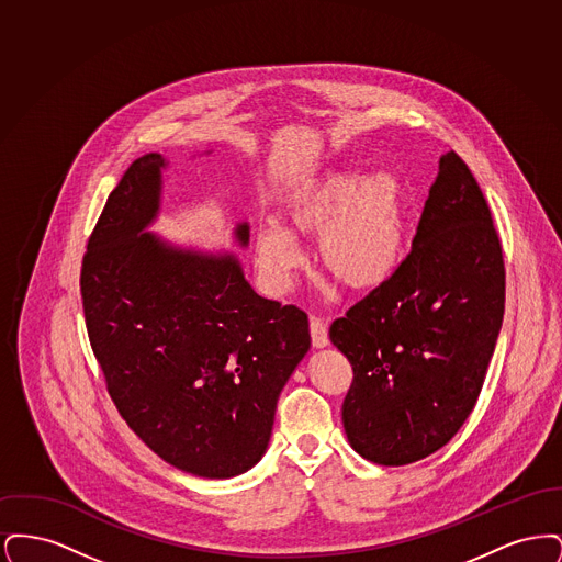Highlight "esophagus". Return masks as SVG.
<instances>
[{
    "label": "esophagus",
    "instance_id": "obj_1",
    "mask_svg": "<svg viewBox=\"0 0 562 562\" xmlns=\"http://www.w3.org/2000/svg\"><path fill=\"white\" fill-rule=\"evenodd\" d=\"M310 333H312V346L316 349L326 348L328 341V328L321 318H312L310 321Z\"/></svg>",
    "mask_w": 562,
    "mask_h": 562
}]
</instances>
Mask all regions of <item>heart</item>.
<instances>
[{
  "instance_id": "1",
  "label": "heart",
  "mask_w": 562,
  "mask_h": 562,
  "mask_svg": "<svg viewBox=\"0 0 562 562\" xmlns=\"http://www.w3.org/2000/svg\"><path fill=\"white\" fill-rule=\"evenodd\" d=\"M411 195L396 172L324 170L294 191L286 221L294 234L318 238V261L349 291H374L401 268L408 241ZM257 268L273 293L293 284L303 252L293 234L263 223L255 238Z\"/></svg>"
}]
</instances>
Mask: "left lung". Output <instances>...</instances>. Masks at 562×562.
Instances as JSON below:
<instances>
[{"instance_id":"left-lung-1","label":"left lung","mask_w":562,"mask_h":562,"mask_svg":"<svg viewBox=\"0 0 562 562\" xmlns=\"http://www.w3.org/2000/svg\"><path fill=\"white\" fill-rule=\"evenodd\" d=\"M506 269L481 188L454 151L438 161L411 255L333 322L348 356L349 445L379 465L445 447L479 401L504 321Z\"/></svg>"}]
</instances>
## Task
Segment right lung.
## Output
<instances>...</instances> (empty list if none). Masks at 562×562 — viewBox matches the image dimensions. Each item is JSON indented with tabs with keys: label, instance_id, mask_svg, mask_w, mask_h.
I'll list each match as a JSON object with an SVG mask.
<instances>
[{
	"label": "right lung",
	"instance_id": "add662e5",
	"mask_svg": "<svg viewBox=\"0 0 562 562\" xmlns=\"http://www.w3.org/2000/svg\"><path fill=\"white\" fill-rule=\"evenodd\" d=\"M166 168L147 154L109 193L81 263L86 328L134 434L177 470L234 479L268 451L278 396L312 346L310 322L255 293L232 250L149 232ZM234 238L248 246L246 221Z\"/></svg>",
	"mask_w": 562,
	"mask_h": 562
}]
</instances>
